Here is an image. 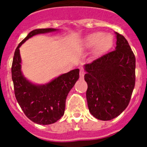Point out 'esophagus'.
Segmentation results:
<instances>
[{
  "mask_svg": "<svg viewBox=\"0 0 147 147\" xmlns=\"http://www.w3.org/2000/svg\"><path fill=\"white\" fill-rule=\"evenodd\" d=\"M84 75H85V71H84V69H82V68H80V79H82V78L84 77Z\"/></svg>",
  "mask_w": 147,
  "mask_h": 147,
  "instance_id": "1",
  "label": "esophagus"
}]
</instances>
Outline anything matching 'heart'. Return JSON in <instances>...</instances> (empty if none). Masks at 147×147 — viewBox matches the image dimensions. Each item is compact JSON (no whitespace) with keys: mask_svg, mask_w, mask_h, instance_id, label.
<instances>
[{"mask_svg":"<svg viewBox=\"0 0 147 147\" xmlns=\"http://www.w3.org/2000/svg\"><path fill=\"white\" fill-rule=\"evenodd\" d=\"M110 42L109 35L101 33H93L88 34L84 39V45L85 47H92L94 45V51L98 52L105 49Z\"/></svg>","mask_w":147,"mask_h":147,"instance_id":"heart-1","label":"heart"}]
</instances>
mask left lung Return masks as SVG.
Instances as JSON below:
<instances>
[{"instance_id":"8db88e82","label":"left lung","mask_w":147,"mask_h":147,"mask_svg":"<svg viewBox=\"0 0 147 147\" xmlns=\"http://www.w3.org/2000/svg\"><path fill=\"white\" fill-rule=\"evenodd\" d=\"M115 50L84 65L86 98L96 119L109 121L129 105L136 82V57L124 36L115 32Z\"/></svg>"}]
</instances>
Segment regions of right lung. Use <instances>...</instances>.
I'll list each match as a JSON object with an SVG mask.
<instances>
[{
    "mask_svg": "<svg viewBox=\"0 0 147 147\" xmlns=\"http://www.w3.org/2000/svg\"><path fill=\"white\" fill-rule=\"evenodd\" d=\"M57 31L56 28H38L29 32L17 47L11 66V78L18 104L30 120L42 125L54 124L64 115L66 98L80 77V70L59 75L43 85L34 84L21 71L20 47L34 35Z\"/></svg>",
    "mask_w": 147,
    "mask_h": 147,
    "instance_id": "add662e5",
    "label": "right lung"
}]
</instances>
